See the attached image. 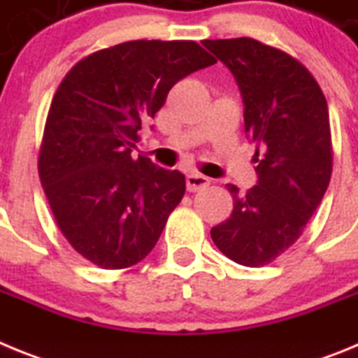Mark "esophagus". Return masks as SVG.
Returning <instances> with one entry per match:
<instances>
[{"label":"esophagus","mask_w":358,"mask_h":358,"mask_svg":"<svg viewBox=\"0 0 358 358\" xmlns=\"http://www.w3.org/2000/svg\"><path fill=\"white\" fill-rule=\"evenodd\" d=\"M206 186H210V179L201 176L199 172H189L186 176V188H188V192H199V189L206 188Z\"/></svg>","instance_id":"34e87169"}]
</instances>
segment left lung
<instances>
[{
    "label": "left lung",
    "instance_id": "left-lung-1",
    "mask_svg": "<svg viewBox=\"0 0 358 358\" xmlns=\"http://www.w3.org/2000/svg\"><path fill=\"white\" fill-rule=\"evenodd\" d=\"M202 44L235 75L245 132L258 143V182L243 195L227 185L233 211L211 227V238L229 260L264 267L297 242L330 185L327 98L314 75L283 50L251 37Z\"/></svg>",
    "mask_w": 358,
    "mask_h": 358
}]
</instances>
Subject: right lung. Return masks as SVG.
I'll list each match as a JSON object with an SVG mask.
<instances>
[{
    "mask_svg": "<svg viewBox=\"0 0 358 358\" xmlns=\"http://www.w3.org/2000/svg\"><path fill=\"white\" fill-rule=\"evenodd\" d=\"M215 62L195 41H129L84 57L61 82L39 179L57 226L85 260L127 268L154 249L185 176L131 152L173 85Z\"/></svg>",
    "mask_w": 358,
    "mask_h": 358,
    "instance_id": "right-lung-1",
    "label": "right lung"
}]
</instances>
